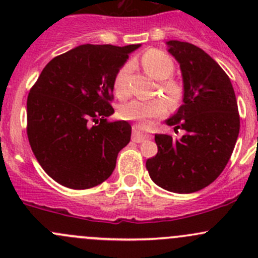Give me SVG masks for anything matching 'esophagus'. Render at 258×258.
Returning <instances> with one entry per match:
<instances>
[{
    "label": "esophagus",
    "instance_id": "34e87169",
    "mask_svg": "<svg viewBox=\"0 0 258 258\" xmlns=\"http://www.w3.org/2000/svg\"><path fill=\"white\" fill-rule=\"evenodd\" d=\"M146 139H148V135H144L142 132H140L139 127L134 126V128H132V141L137 142V144H141Z\"/></svg>",
    "mask_w": 258,
    "mask_h": 258
}]
</instances>
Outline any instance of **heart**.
Here are the masks:
<instances>
[{
  "label": "heart",
  "mask_w": 258,
  "mask_h": 258,
  "mask_svg": "<svg viewBox=\"0 0 258 258\" xmlns=\"http://www.w3.org/2000/svg\"><path fill=\"white\" fill-rule=\"evenodd\" d=\"M141 63L145 71L160 81V88L166 93L168 100L172 103L178 101L181 95V88L176 81L170 77L175 71L173 59L166 52L161 49H148L141 57ZM131 72V63H124L119 67L113 77V91L118 98H126L130 93L128 76ZM168 111V105L163 98L153 100H132L119 107L118 114L121 118L127 121H135L141 127H148L152 119L163 117Z\"/></svg>",
  "instance_id": "b5f03b06"
}]
</instances>
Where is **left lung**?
Returning <instances> with one entry per match:
<instances>
[{"label": "left lung", "mask_w": 258, "mask_h": 258, "mask_svg": "<svg viewBox=\"0 0 258 258\" xmlns=\"http://www.w3.org/2000/svg\"><path fill=\"white\" fill-rule=\"evenodd\" d=\"M183 80V100L166 119L179 140L155 135L158 152L146 161L157 186L176 194H192L212 183L227 165L240 132V114L230 77L204 49L188 42L168 41Z\"/></svg>", "instance_id": "8db88e82"}]
</instances>
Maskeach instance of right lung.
Segmentation results:
<instances>
[{
	"instance_id": "right-lung-1",
	"label": "right lung",
	"mask_w": 258,
	"mask_h": 258,
	"mask_svg": "<svg viewBox=\"0 0 258 258\" xmlns=\"http://www.w3.org/2000/svg\"><path fill=\"white\" fill-rule=\"evenodd\" d=\"M141 45H81L46 64L27 97V136L41 167L59 184L102 183L131 140V124L108 122L113 77Z\"/></svg>"
}]
</instances>
